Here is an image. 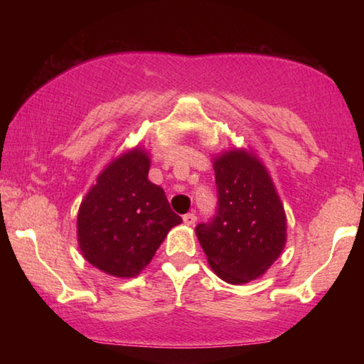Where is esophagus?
I'll use <instances>...</instances> for the list:
<instances>
[{
    "label": "esophagus",
    "instance_id": "obj_1",
    "mask_svg": "<svg viewBox=\"0 0 364 364\" xmlns=\"http://www.w3.org/2000/svg\"><path fill=\"white\" fill-rule=\"evenodd\" d=\"M183 221H184V225L193 226V225L196 223V221H197L196 213H186V215H183Z\"/></svg>",
    "mask_w": 364,
    "mask_h": 364
}]
</instances>
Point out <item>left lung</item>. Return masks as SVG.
<instances>
[{
	"mask_svg": "<svg viewBox=\"0 0 364 364\" xmlns=\"http://www.w3.org/2000/svg\"><path fill=\"white\" fill-rule=\"evenodd\" d=\"M217 210L196 226L208 264L230 284L262 276L286 244V215L268 171L245 151L215 160Z\"/></svg>",
	"mask_w": 364,
	"mask_h": 364,
	"instance_id": "1",
	"label": "left lung"
}]
</instances>
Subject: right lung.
<instances>
[{"label":"right lung","mask_w":364,"mask_h":364,"mask_svg":"<svg viewBox=\"0 0 364 364\" xmlns=\"http://www.w3.org/2000/svg\"><path fill=\"white\" fill-rule=\"evenodd\" d=\"M149 159L134 149L114 160L80 205L77 230L83 257L117 278L138 276L181 217L164 189L147 180Z\"/></svg>","instance_id":"obj_1"}]
</instances>
